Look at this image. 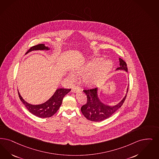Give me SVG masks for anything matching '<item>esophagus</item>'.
Returning <instances> with one entry per match:
<instances>
[{"instance_id": "34e87169", "label": "esophagus", "mask_w": 159, "mask_h": 159, "mask_svg": "<svg viewBox=\"0 0 159 159\" xmlns=\"http://www.w3.org/2000/svg\"><path fill=\"white\" fill-rule=\"evenodd\" d=\"M80 91V89L78 87H75L71 89V92L73 93H77V92H79Z\"/></svg>"}]
</instances>
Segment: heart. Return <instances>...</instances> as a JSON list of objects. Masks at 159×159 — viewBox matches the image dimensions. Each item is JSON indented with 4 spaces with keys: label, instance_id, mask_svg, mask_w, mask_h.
I'll use <instances>...</instances> for the list:
<instances>
[{
    "label": "heart",
    "instance_id": "1",
    "mask_svg": "<svg viewBox=\"0 0 159 159\" xmlns=\"http://www.w3.org/2000/svg\"><path fill=\"white\" fill-rule=\"evenodd\" d=\"M113 63L111 60H104L103 58H98L88 61L73 69V71L77 75L86 76L83 82L89 87H93L104 82L108 74L112 69ZM67 77L73 80L75 77L70 73Z\"/></svg>",
    "mask_w": 159,
    "mask_h": 159
}]
</instances>
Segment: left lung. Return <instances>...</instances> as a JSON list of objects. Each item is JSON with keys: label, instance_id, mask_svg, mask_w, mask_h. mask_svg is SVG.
Returning <instances> with one entry per match:
<instances>
[{"label": "left lung", "instance_id": "1", "mask_svg": "<svg viewBox=\"0 0 159 159\" xmlns=\"http://www.w3.org/2000/svg\"><path fill=\"white\" fill-rule=\"evenodd\" d=\"M120 60V67L116 70H125L128 71L127 64L121 58ZM127 89V93L128 92ZM83 92L87 96V103L83 105L81 111L83 115L89 121L99 122L110 117L112 115L121 108L123 103L125 101L127 93L120 102L113 106L105 104L100 100L98 97V88L94 89H84Z\"/></svg>", "mask_w": 159, "mask_h": 159}]
</instances>
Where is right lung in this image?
Wrapping results in <instances>:
<instances>
[{
	"label": "right lung",
	"instance_id": "right-lung-1",
	"mask_svg": "<svg viewBox=\"0 0 159 159\" xmlns=\"http://www.w3.org/2000/svg\"><path fill=\"white\" fill-rule=\"evenodd\" d=\"M37 50H50V48L48 47H46L44 44H40L32 47L28 51L26 52V54L30 52ZM71 90V89H64V88H58L51 98L47 100L46 102L39 104V105H32L23 99L20 94L18 92L19 98L26 108L32 114L39 118H48L51 117L52 115L57 112V111L60 107L63 99L64 96L67 95Z\"/></svg>",
	"mask_w": 159,
	"mask_h": 159
}]
</instances>
